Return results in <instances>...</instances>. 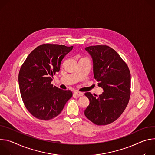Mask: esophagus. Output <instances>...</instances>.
I'll list each match as a JSON object with an SVG mask.
<instances>
[{"label": "esophagus", "mask_w": 155, "mask_h": 155, "mask_svg": "<svg viewBox=\"0 0 155 155\" xmlns=\"http://www.w3.org/2000/svg\"><path fill=\"white\" fill-rule=\"evenodd\" d=\"M75 94H76V95H77L78 97H81V96H82V95H84V94L82 93V92H75Z\"/></svg>", "instance_id": "esophagus-1"}]
</instances>
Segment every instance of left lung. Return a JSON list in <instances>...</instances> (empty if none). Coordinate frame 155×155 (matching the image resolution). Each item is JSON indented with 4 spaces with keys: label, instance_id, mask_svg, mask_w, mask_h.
<instances>
[{
    "label": "left lung",
    "instance_id": "1",
    "mask_svg": "<svg viewBox=\"0 0 155 155\" xmlns=\"http://www.w3.org/2000/svg\"><path fill=\"white\" fill-rule=\"evenodd\" d=\"M85 50L93 60L94 78L104 92L98 97L85 93L90 104L84 114L96 125H107L115 121L128 104L130 73L126 62L111 47L98 45Z\"/></svg>",
    "mask_w": 155,
    "mask_h": 155
}]
</instances>
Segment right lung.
<instances>
[{
  "label": "right lung",
  "mask_w": 155,
  "mask_h": 155,
  "mask_svg": "<svg viewBox=\"0 0 155 155\" xmlns=\"http://www.w3.org/2000/svg\"><path fill=\"white\" fill-rule=\"evenodd\" d=\"M73 46L44 44L34 49L21 66L18 82L21 96L28 111L39 119L57 116L73 96L51 84L60 69L61 60Z\"/></svg>",
  "instance_id": "1"
}]
</instances>
